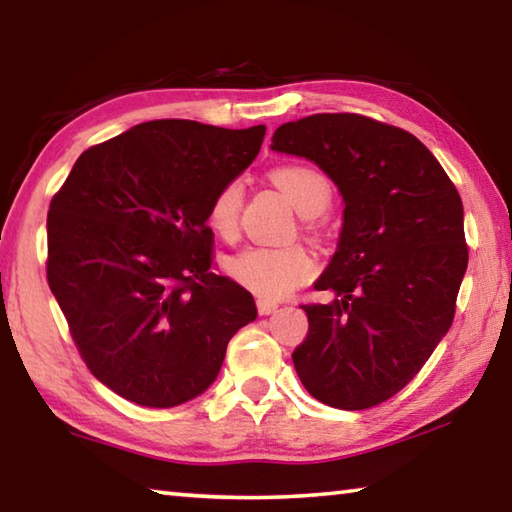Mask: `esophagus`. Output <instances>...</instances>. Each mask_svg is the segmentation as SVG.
I'll use <instances>...</instances> for the list:
<instances>
[{"instance_id":"34e87169","label":"esophagus","mask_w":512,"mask_h":512,"mask_svg":"<svg viewBox=\"0 0 512 512\" xmlns=\"http://www.w3.org/2000/svg\"><path fill=\"white\" fill-rule=\"evenodd\" d=\"M277 307H280V305H277V302H271V300H257V311H259V314H262V316L275 314Z\"/></svg>"}]
</instances>
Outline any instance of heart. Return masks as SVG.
<instances>
[{
  "instance_id": "obj_1",
  "label": "heart",
  "mask_w": 512,
  "mask_h": 512,
  "mask_svg": "<svg viewBox=\"0 0 512 512\" xmlns=\"http://www.w3.org/2000/svg\"><path fill=\"white\" fill-rule=\"evenodd\" d=\"M271 178L302 216L323 214L332 201L329 180L311 167H277ZM241 198L244 187L239 180H228L212 196L207 225L221 239L237 235ZM225 273L259 298L282 300L314 277L316 259L302 246H248L225 259Z\"/></svg>"
}]
</instances>
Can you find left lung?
I'll list each match as a JSON object with an SVG mask.
<instances>
[{
    "mask_svg": "<svg viewBox=\"0 0 512 512\" xmlns=\"http://www.w3.org/2000/svg\"><path fill=\"white\" fill-rule=\"evenodd\" d=\"M277 153L311 160L339 189L343 225L309 334L293 350L302 386L343 411L386 402L418 375L454 320L467 268L463 203L418 137L339 112L277 128Z\"/></svg>",
    "mask_w": 512,
    "mask_h": 512,
    "instance_id": "obj_1",
    "label": "left lung"
}]
</instances>
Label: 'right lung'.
Masks as SVG:
<instances>
[{"instance_id":"1","label":"right lung","mask_w":512,"mask_h":512,"mask_svg":"<svg viewBox=\"0 0 512 512\" xmlns=\"http://www.w3.org/2000/svg\"><path fill=\"white\" fill-rule=\"evenodd\" d=\"M266 126L155 119L83 151L47 216V280L83 361L149 409L194 400L257 318L212 273L207 207L257 158Z\"/></svg>"}]
</instances>
